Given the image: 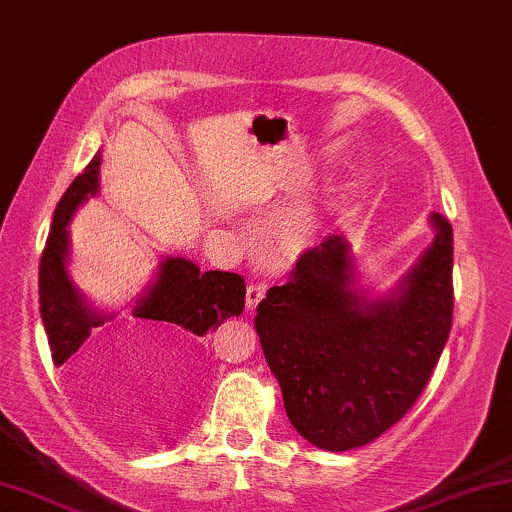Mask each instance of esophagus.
<instances>
[{
  "label": "esophagus",
  "instance_id": "1",
  "mask_svg": "<svg viewBox=\"0 0 512 512\" xmlns=\"http://www.w3.org/2000/svg\"><path fill=\"white\" fill-rule=\"evenodd\" d=\"M264 295H267V285L250 283L248 290H245V306H248V309H255V306L264 299Z\"/></svg>",
  "mask_w": 512,
  "mask_h": 512
}]
</instances>
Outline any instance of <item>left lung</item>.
Returning a JSON list of instances; mask_svg holds the SVG:
<instances>
[{"label":"left lung","mask_w":512,"mask_h":512,"mask_svg":"<svg viewBox=\"0 0 512 512\" xmlns=\"http://www.w3.org/2000/svg\"><path fill=\"white\" fill-rule=\"evenodd\" d=\"M435 229L391 295L356 285L351 245L327 236L302 252L285 285L257 304L264 358L297 433L325 452L363 447L410 412L452 327V224Z\"/></svg>","instance_id":"obj_1"}]
</instances>
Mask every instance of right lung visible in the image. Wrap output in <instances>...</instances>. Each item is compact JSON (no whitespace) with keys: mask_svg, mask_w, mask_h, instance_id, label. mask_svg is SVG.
Wrapping results in <instances>:
<instances>
[{"mask_svg":"<svg viewBox=\"0 0 512 512\" xmlns=\"http://www.w3.org/2000/svg\"><path fill=\"white\" fill-rule=\"evenodd\" d=\"M98 168L100 152L93 156L84 173L74 177L63 199L58 201L39 262V311L56 365H63L72 353L79 351V346L91 337L93 327L105 325V320L112 318L95 313L67 274V224L79 203L98 192ZM243 306V276L231 271H201L185 257H168L159 264V276L152 288L138 299L133 316L142 323L149 320L156 325L177 327L189 337H206L227 318L241 316Z\"/></svg>","mask_w":512,"mask_h":512,"instance_id":"right-lung-1","label":"right lung"}]
</instances>
